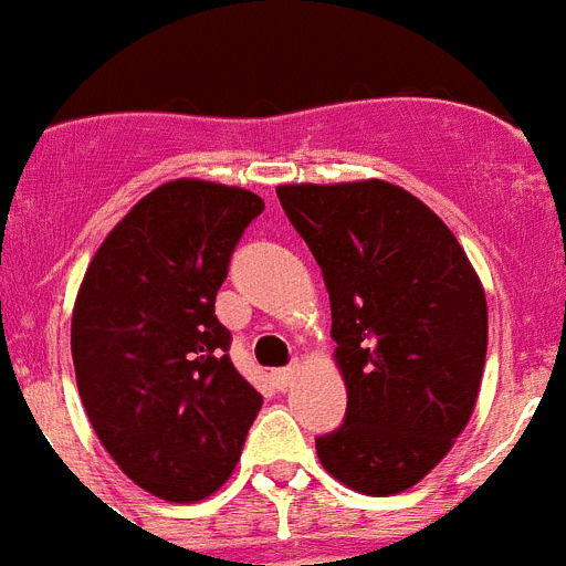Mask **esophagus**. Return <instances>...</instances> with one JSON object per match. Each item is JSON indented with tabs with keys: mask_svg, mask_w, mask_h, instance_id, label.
Listing matches in <instances>:
<instances>
[{
	"mask_svg": "<svg viewBox=\"0 0 566 566\" xmlns=\"http://www.w3.org/2000/svg\"><path fill=\"white\" fill-rule=\"evenodd\" d=\"M294 377H297V365H289V368H277V371H272V382L274 388H280V391H286L289 385L294 382Z\"/></svg>",
	"mask_w": 566,
	"mask_h": 566,
	"instance_id": "1",
	"label": "esophagus"
}]
</instances>
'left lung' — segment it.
I'll return each mask as SVG.
<instances>
[{
	"label": "left lung",
	"instance_id": "left-lung-1",
	"mask_svg": "<svg viewBox=\"0 0 566 566\" xmlns=\"http://www.w3.org/2000/svg\"><path fill=\"white\" fill-rule=\"evenodd\" d=\"M280 207L323 269L348 408L317 457L365 496L413 488L476 408L488 300L433 209L388 181L283 184Z\"/></svg>",
	"mask_w": 566,
	"mask_h": 566
}]
</instances>
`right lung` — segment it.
I'll return each mask as SVG.
<instances>
[{
	"label": "right lung",
	"instance_id": "1",
	"mask_svg": "<svg viewBox=\"0 0 566 566\" xmlns=\"http://www.w3.org/2000/svg\"><path fill=\"white\" fill-rule=\"evenodd\" d=\"M249 189L178 178L135 203L84 272L70 348L104 451L138 488L201 502L232 476L263 397L229 359L214 317Z\"/></svg>",
	"mask_w": 566,
	"mask_h": 566
}]
</instances>
